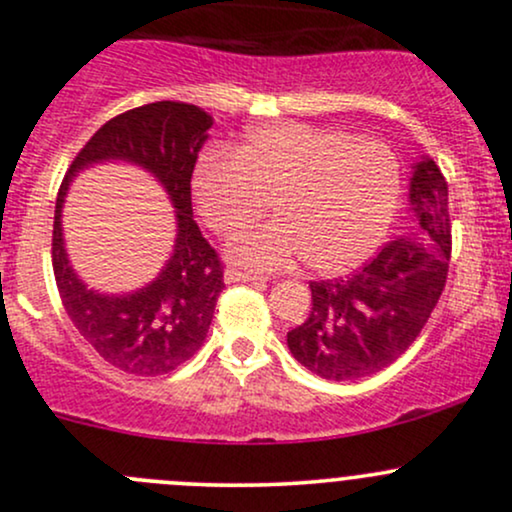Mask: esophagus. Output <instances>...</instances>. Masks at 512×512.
I'll return each mask as SVG.
<instances>
[{"instance_id":"1","label":"esophagus","mask_w":512,"mask_h":512,"mask_svg":"<svg viewBox=\"0 0 512 512\" xmlns=\"http://www.w3.org/2000/svg\"><path fill=\"white\" fill-rule=\"evenodd\" d=\"M223 281L226 284H245V281H250V284H262V276L257 274H250V272H240V269H233L228 267L226 272H223Z\"/></svg>"}]
</instances>
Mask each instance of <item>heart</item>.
I'll return each instance as SVG.
<instances>
[{
	"mask_svg": "<svg viewBox=\"0 0 512 512\" xmlns=\"http://www.w3.org/2000/svg\"><path fill=\"white\" fill-rule=\"evenodd\" d=\"M202 219L236 238L272 199L274 223L233 245L252 269H281L305 257L317 274H344L380 248L402 197V168L380 139L330 127L276 122L250 129L231 156L209 151L192 173Z\"/></svg>",
	"mask_w": 512,
	"mask_h": 512,
	"instance_id": "1",
	"label": "heart"
}]
</instances>
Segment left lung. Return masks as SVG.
I'll return each instance as SVG.
<instances>
[{
	"mask_svg": "<svg viewBox=\"0 0 512 512\" xmlns=\"http://www.w3.org/2000/svg\"><path fill=\"white\" fill-rule=\"evenodd\" d=\"M414 231L390 240L356 274L310 281L308 320L286 334L293 358L325 380H358L397 361L436 308L450 262L448 182L436 161L411 166Z\"/></svg>",
	"mask_w": 512,
	"mask_h": 512,
	"instance_id": "8db88e82",
	"label": "left lung"
}]
</instances>
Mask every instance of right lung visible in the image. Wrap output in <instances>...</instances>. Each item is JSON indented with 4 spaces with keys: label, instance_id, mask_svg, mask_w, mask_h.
Masks as SVG:
<instances>
[{
    "label": "right lung",
    "instance_id": "right-lung-1",
    "mask_svg": "<svg viewBox=\"0 0 512 512\" xmlns=\"http://www.w3.org/2000/svg\"><path fill=\"white\" fill-rule=\"evenodd\" d=\"M214 125L190 103L158 101L113 117L88 139L64 175L52 226V269L69 320L110 366L132 375H163L192 358L207 339L223 291L219 255L192 219L190 180ZM96 162H132L162 182L176 209V243L151 285L129 294L91 290L68 262L61 207L68 185Z\"/></svg>",
    "mask_w": 512,
    "mask_h": 512
}]
</instances>
